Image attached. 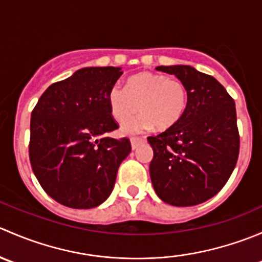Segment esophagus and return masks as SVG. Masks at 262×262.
Listing matches in <instances>:
<instances>
[{"label":"esophagus","mask_w":262,"mask_h":262,"mask_svg":"<svg viewBox=\"0 0 262 262\" xmlns=\"http://www.w3.org/2000/svg\"><path fill=\"white\" fill-rule=\"evenodd\" d=\"M146 142V139L142 138V137H132L130 138V144L133 149H137L141 144H143Z\"/></svg>","instance_id":"esophagus-1"}]
</instances>
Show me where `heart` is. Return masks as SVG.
<instances>
[{
	"instance_id": "1",
	"label": "heart",
	"mask_w": 262,
	"mask_h": 262,
	"mask_svg": "<svg viewBox=\"0 0 262 262\" xmlns=\"http://www.w3.org/2000/svg\"><path fill=\"white\" fill-rule=\"evenodd\" d=\"M189 92L180 78L160 73L141 72L132 76L125 87L113 84L107 92V105L114 120L121 123L140 109L142 114L124 122L121 132L136 134L157 126L167 130L180 121L186 110Z\"/></svg>"
}]
</instances>
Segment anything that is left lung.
Masks as SVG:
<instances>
[{
	"label": "left lung",
	"mask_w": 262,
	"mask_h": 262,
	"mask_svg": "<svg viewBox=\"0 0 262 262\" xmlns=\"http://www.w3.org/2000/svg\"><path fill=\"white\" fill-rule=\"evenodd\" d=\"M186 84L189 101L178 124L148 137L149 175L162 202L191 207L221 191L236 167L239 134L234 100L209 75L190 66H158Z\"/></svg>",
	"instance_id": "1"
}]
</instances>
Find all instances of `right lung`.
Returning <instances> with one entry per match:
<instances>
[{
    "mask_svg": "<svg viewBox=\"0 0 262 262\" xmlns=\"http://www.w3.org/2000/svg\"><path fill=\"white\" fill-rule=\"evenodd\" d=\"M121 75L120 67L81 68L50 84L31 113V168L44 191L62 205L102 204L130 153L128 138L106 137L118 129L107 92Z\"/></svg>",
    "mask_w": 262,
    "mask_h": 262,
    "instance_id": "1",
    "label": "right lung"
}]
</instances>
